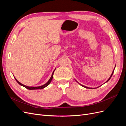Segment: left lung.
Wrapping results in <instances>:
<instances>
[{"label":"left lung","mask_w":126,"mask_h":126,"mask_svg":"<svg viewBox=\"0 0 126 126\" xmlns=\"http://www.w3.org/2000/svg\"><path fill=\"white\" fill-rule=\"evenodd\" d=\"M116 67V66H115ZM115 68H114V69H113V71H112V74H111V76H110V77H109V78L108 79V80L106 82H108L109 80H110V78H111V77H112V75H113V72H114V70H115ZM76 81H77L78 83H79V84H80V85L81 86H82L83 87H85V88H88V89H94V88H89V87H86V86H83V85H82L81 84H80V83H79L77 80H76ZM105 82V83H106ZM100 87V86H99ZM99 87H97V88H98Z\"/></svg>","instance_id":"1"}]
</instances>
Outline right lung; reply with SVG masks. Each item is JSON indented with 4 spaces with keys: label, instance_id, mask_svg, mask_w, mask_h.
<instances>
[{
    "label": "right lung",
    "instance_id": "right-lung-1",
    "mask_svg": "<svg viewBox=\"0 0 126 126\" xmlns=\"http://www.w3.org/2000/svg\"><path fill=\"white\" fill-rule=\"evenodd\" d=\"M56 70V69L54 70V71H53V72H52V75H51V77H50V78L49 79V80L47 81V82H46L45 83V84H44V85H42V86H38V87H29V86H25V85H23V84H22V83H21L20 82H19L16 79V78H15V77H14V78H15V80H16V81L19 83V84L20 85H21V86H23V87H25L26 88H27V89H29V90H33V89H43V88H45V87H46L47 86H48L49 84H50V83L51 82V80H52V78H53V75H54V71H55V70Z\"/></svg>",
    "mask_w": 126,
    "mask_h": 126
}]
</instances>
